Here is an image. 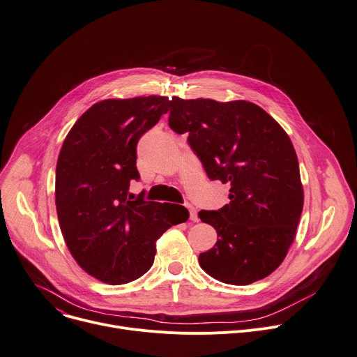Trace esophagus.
I'll return each mask as SVG.
<instances>
[{"instance_id": "1", "label": "esophagus", "mask_w": 357, "mask_h": 357, "mask_svg": "<svg viewBox=\"0 0 357 357\" xmlns=\"http://www.w3.org/2000/svg\"><path fill=\"white\" fill-rule=\"evenodd\" d=\"M186 208H188V211H189V219H190L192 222H198L199 218H198V213H197L195 208H193L192 205H186Z\"/></svg>"}]
</instances>
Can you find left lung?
<instances>
[{
  "instance_id": "left-lung-1",
  "label": "left lung",
  "mask_w": 357,
  "mask_h": 357,
  "mask_svg": "<svg viewBox=\"0 0 357 357\" xmlns=\"http://www.w3.org/2000/svg\"><path fill=\"white\" fill-rule=\"evenodd\" d=\"M169 126L188 134L209 179L229 183V204L201 211L218 234L199 255L216 280L249 284L276 271L296 236L303 209L299 162L284 129L249 101L172 96Z\"/></svg>"
}]
</instances>
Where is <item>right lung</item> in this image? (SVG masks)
<instances>
[{"instance_id":"obj_1","label":"right lung","mask_w":357,"mask_h":357,"mask_svg":"<svg viewBox=\"0 0 357 357\" xmlns=\"http://www.w3.org/2000/svg\"><path fill=\"white\" fill-rule=\"evenodd\" d=\"M168 96L109 98L86 109L63 139L56 162L59 228L84 272L123 284L149 271L156 241L189 212L175 204L131 201L138 139L168 112Z\"/></svg>"}]
</instances>
